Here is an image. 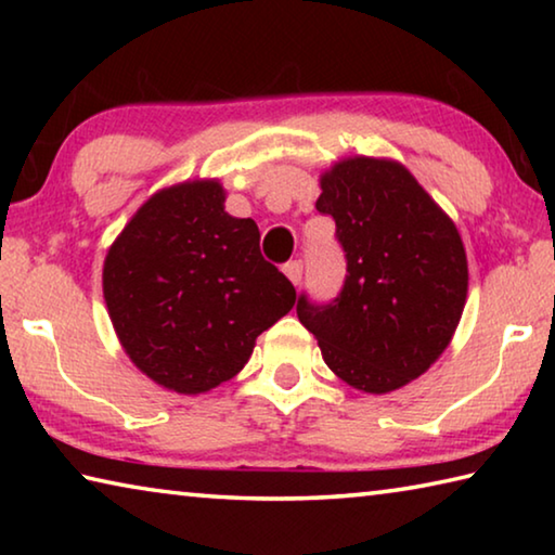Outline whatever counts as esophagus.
I'll return each mask as SVG.
<instances>
[{
  "label": "esophagus",
  "instance_id": "esophagus-1",
  "mask_svg": "<svg viewBox=\"0 0 555 555\" xmlns=\"http://www.w3.org/2000/svg\"><path fill=\"white\" fill-rule=\"evenodd\" d=\"M284 274L288 276L291 284H300V279H304V261L300 259L288 261V264L284 267Z\"/></svg>",
  "mask_w": 555,
  "mask_h": 555
}]
</instances>
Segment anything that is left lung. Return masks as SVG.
<instances>
[{
	"label": "left lung",
	"mask_w": 555,
	"mask_h": 555,
	"mask_svg": "<svg viewBox=\"0 0 555 555\" xmlns=\"http://www.w3.org/2000/svg\"><path fill=\"white\" fill-rule=\"evenodd\" d=\"M315 208L333 215L347 279L333 304L298 298L337 377L389 393L434 364L455 335L467 300V255L455 222L406 166L347 156L321 173Z\"/></svg>",
	"instance_id": "obj_1"
}]
</instances>
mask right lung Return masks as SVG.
<instances>
[{
	"label": "right lung",
	"instance_id": "right-lung-1",
	"mask_svg": "<svg viewBox=\"0 0 555 555\" xmlns=\"http://www.w3.org/2000/svg\"><path fill=\"white\" fill-rule=\"evenodd\" d=\"M218 178L156 191L102 264L112 327L134 367L198 397L232 379L257 337L296 304V288L259 251V228L224 210Z\"/></svg>",
	"mask_w": 555,
	"mask_h": 555
}]
</instances>
